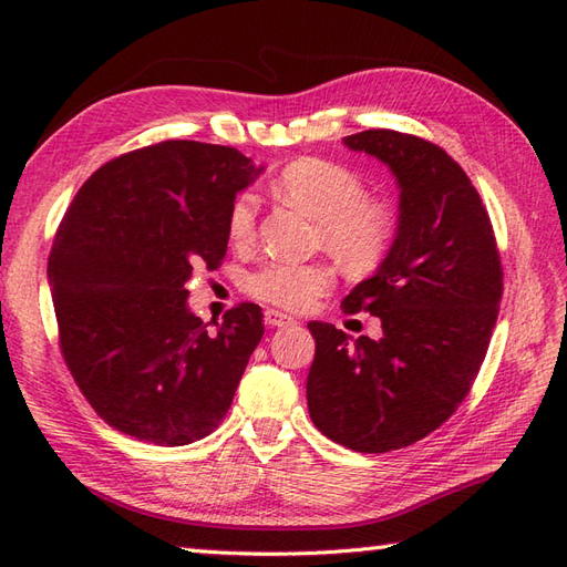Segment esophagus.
I'll return each instance as SVG.
<instances>
[{"label": "esophagus", "mask_w": 567, "mask_h": 567, "mask_svg": "<svg viewBox=\"0 0 567 567\" xmlns=\"http://www.w3.org/2000/svg\"><path fill=\"white\" fill-rule=\"evenodd\" d=\"M265 323L272 329H285V327H292L295 319L282 315V311H277V309H265Z\"/></svg>", "instance_id": "34e87169"}]
</instances>
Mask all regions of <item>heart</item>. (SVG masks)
Returning <instances> with one entry per match:
<instances>
[{"mask_svg":"<svg viewBox=\"0 0 567 567\" xmlns=\"http://www.w3.org/2000/svg\"><path fill=\"white\" fill-rule=\"evenodd\" d=\"M280 197L305 209L321 224V238L336 258L351 270L375 268L392 238L390 212L368 199L363 179L329 161L305 158L287 165L275 179ZM258 202L240 195L228 212V236L246 246L256 234ZM333 275L323 265L268 262L248 280V290L262 302L302 311L329 292Z\"/></svg>","mask_w":567,"mask_h":567,"instance_id":"obj_1","label":"heart"}]
</instances>
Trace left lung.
Returning a JSON list of instances; mask_svg holds the SVG:
<instances>
[{"label": "left lung", "instance_id": "obj_1", "mask_svg": "<svg viewBox=\"0 0 567 567\" xmlns=\"http://www.w3.org/2000/svg\"><path fill=\"white\" fill-rule=\"evenodd\" d=\"M343 146L390 167L400 187L394 240L343 311H370L382 336L348 341L309 321L307 375L315 426L358 453H388L429 436L465 400L483 365L502 299V265L477 189L443 148L370 128Z\"/></svg>", "mask_w": 567, "mask_h": 567}]
</instances>
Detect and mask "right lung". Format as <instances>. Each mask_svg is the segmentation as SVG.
I'll return each instance as SVG.
<instances>
[{
    "mask_svg": "<svg viewBox=\"0 0 567 567\" xmlns=\"http://www.w3.org/2000/svg\"><path fill=\"white\" fill-rule=\"evenodd\" d=\"M262 171L236 148L163 141L102 165L72 199L48 258L60 348L126 436L187 445L231 406L262 311L240 305L209 331L185 285L226 256L228 212Z\"/></svg>",
    "mask_w": 567,
    "mask_h": 567,
    "instance_id": "1",
    "label": "right lung"
}]
</instances>
